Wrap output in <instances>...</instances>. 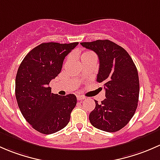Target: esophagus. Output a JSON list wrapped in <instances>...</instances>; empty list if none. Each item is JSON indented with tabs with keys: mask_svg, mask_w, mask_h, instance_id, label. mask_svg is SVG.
Masks as SVG:
<instances>
[{
	"mask_svg": "<svg viewBox=\"0 0 160 160\" xmlns=\"http://www.w3.org/2000/svg\"><path fill=\"white\" fill-rule=\"evenodd\" d=\"M77 99L79 100V101H82V100L85 99V98L82 95H77Z\"/></svg>",
	"mask_w": 160,
	"mask_h": 160,
	"instance_id": "1",
	"label": "esophagus"
}]
</instances>
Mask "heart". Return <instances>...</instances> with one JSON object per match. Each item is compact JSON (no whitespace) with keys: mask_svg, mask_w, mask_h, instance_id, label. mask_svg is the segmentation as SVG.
<instances>
[{"mask_svg":"<svg viewBox=\"0 0 160 160\" xmlns=\"http://www.w3.org/2000/svg\"><path fill=\"white\" fill-rule=\"evenodd\" d=\"M78 54V53H77ZM93 56H95L93 53H92V52H84V53H82V55L80 56V58H81V61L84 60V59L87 58H90V57H93Z\"/></svg>","mask_w":160,"mask_h":160,"instance_id":"1","label":"heart"}]
</instances>
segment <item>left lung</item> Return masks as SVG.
Returning a JSON list of instances; mask_svg holds the SVG:
<instances>
[{"mask_svg":"<svg viewBox=\"0 0 160 160\" xmlns=\"http://www.w3.org/2000/svg\"><path fill=\"white\" fill-rule=\"evenodd\" d=\"M99 59L96 81L104 84L105 98L89 114L94 127L114 132L128 124L138 105L139 81L132 59L123 48L109 40L81 43Z\"/></svg>","mask_w":160,"mask_h":160,"instance_id":"obj_1","label":"left lung"}]
</instances>
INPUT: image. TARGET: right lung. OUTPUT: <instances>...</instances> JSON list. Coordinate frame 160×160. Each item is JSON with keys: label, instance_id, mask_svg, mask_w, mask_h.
<instances>
[{"label": "right lung", "instance_id": "1", "mask_svg": "<svg viewBox=\"0 0 160 160\" xmlns=\"http://www.w3.org/2000/svg\"><path fill=\"white\" fill-rule=\"evenodd\" d=\"M78 44L42 43L20 65L15 79L16 99L24 118L39 132L52 134L69 122L76 96L52 93L48 85L61 72L65 58Z\"/></svg>", "mask_w": 160, "mask_h": 160}]
</instances>
